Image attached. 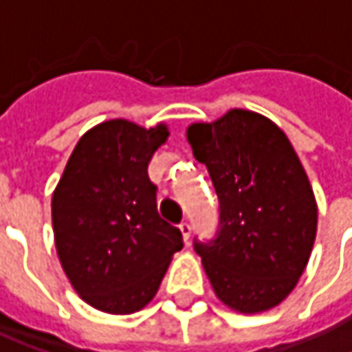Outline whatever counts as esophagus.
<instances>
[{"instance_id": "esophagus-1", "label": "esophagus", "mask_w": 352, "mask_h": 352, "mask_svg": "<svg viewBox=\"0 0 352 352\" xmlns=\"http://www.w3.org/2000/svg\"><path fill=\"white\" fill-rule=\"evenodd\" d=\"M179 230H181V234H183V241L187 243V241H189V234H191V224H189L187 220H183V222L179 224Z\"/></svg>"}]
</instances>
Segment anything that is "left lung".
<instances>
[{"mask_svg": "<svg viewBox=\"0 0 352 352\" xmlns=\"http://www.w3.org/2000/svg\"><path fill=\"white\" fill-rule=\"evenodd\" d=\"M193 157L220 199V234L195 243L218 300L234 312L279 306L298 285L316 241L310 179L285 132L250 109L187 128Z\"/></svg>", "mask_w": 352, "mask_h": 352, "instance_id": "8db88e82", "label": "left lung"}]
</instances>
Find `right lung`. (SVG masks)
<instances>
[{"instance_id": "right-lung-1", "label": "right lung", "mask_w": 352, "mask_h": 352, "mask_svg": "<svg viewBox=\"0 0 352 352\" xmlns=\"http://www.w3.org/2000/svg\"><path fill=\"white\" fill-rule=\"evenodd\" d=\"M167 138L163 122H102L79 138L54 187L58 261L73 289L100 312L142 310L183 248L181 230L157 212V185L146 171Z\"/></svg>"}]
</instances>
